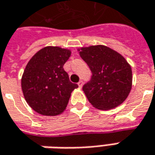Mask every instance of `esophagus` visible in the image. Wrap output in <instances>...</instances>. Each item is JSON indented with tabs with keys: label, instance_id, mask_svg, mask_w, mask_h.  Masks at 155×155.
Wrapping results in <instances>:
<instances>
[{
	"label": "esophagus",
	"instance_id": "34e87169",
	"mask_svg": "<svg viewBox=\"0 0 155 155\" xmlns=\"http://www.w3.org/2000/svg\"><path fill=\"white\" fill-rule=\"evenodd\" d=\"M78 84V87H79L80 89H81V88L83 87V81H79Z\"/></svg>",
	"mask_w": 155,
	"mask_h": 155
}]
</instances>
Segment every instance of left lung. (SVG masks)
<instances>
[{"mask_svg":"<svg viewBox=\"0 0 155 155\" xmlns=\"http://www.w3.org/2000/svg\"><path fill=\"white\" fill-rule=\"evenodd\" d=\"M78 51L92 72L91 79L83 87L92 106L109 110L122 104L132 86V71L126 60L104 45L81 48Z\"/></svg>","mask_w":155,"mask_h":155,"instance_id":"left-lung-1","label":"left lung"}]
</instances>
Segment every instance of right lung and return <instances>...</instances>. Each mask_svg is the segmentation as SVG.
I'll return each instance as SVG.
<instances>
[{"label": "right lung", "instance_id": "1", "mask_svg": "<svg viewBox=\"0 0 155 155\" xmlns=\"http://www.w3.org/2000/svg\"><path fill=\"white\" fill-rule=\"evenodd\" d=\"M71 56L69 49L48 46L28 62L22 76L25 99L36 113L56 116L65 111L71 94L78 85L71 83L63 65Z\"/></svg>", "mask_w": 155, "mask_h": 155}]
</instances>
